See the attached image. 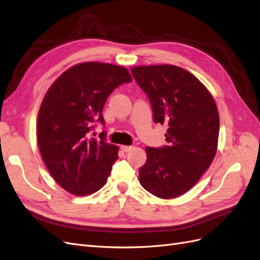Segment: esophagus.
Listing matches in <instances>:
<instances>
[{
	"label": "esophagus",
	"mask_w": 260,
	"mask_h": 260,
	"mask_svg": "<svg viewBox=\"0 0 260 260\" xmlns=\"http://www.w3.org/2000/svg\"><path fill=\"white\" fill-rule=\"evenodd\" d=\"M133 148L134 147H132V146H121V150H122V151H124V152L131 151V150H133Z\"/></svg>",
	"instance_id": "1"
}]
</instances>
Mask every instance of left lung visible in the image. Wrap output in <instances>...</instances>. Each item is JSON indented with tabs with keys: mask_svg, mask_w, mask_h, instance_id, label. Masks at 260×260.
Wrapping results in <instances>:
<instances>
[{
	"mask_svg": "<svg viewBox=\"0 0 260 260\" xmlns=\"http://www.w3.org/2000/svg\"><path fill=\"white\" fill-rule=\"evenodd\" d=\"M134 79L148 95L154 123L167 124L169 145L146 148L140 185L160 199L189 191L214 160L219 113L208 89L189 71L173 64L137 66Z\"/></svg>",
	"mask_w": 260,
	"mask_h": 260,
	"instance_id": "8db88e82",
	"label": "left lung"
}]
</instances>
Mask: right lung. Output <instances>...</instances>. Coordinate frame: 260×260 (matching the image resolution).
I'll list each match as a JSON object with an SVG mask.
<instances>
[{"mask_svg":"<svg viewBox=\"0 0 260 260\" xmlns=\"http://www.w3.org/2000/svg\"><path fill=\"white\" fill-rule=\"evenodd\" d=\"M132 82L126 68L105 62L72 66L55 80L41 104L37 137L42 158L55 181L74 196L103 188L118 160L119 147L88 138L93 122L104 123L108 96Z\"/></svg>","mask_w":260,"mask_h":260,"instance_id":"right-lung-1","label":"right lung"}]
</instances>
